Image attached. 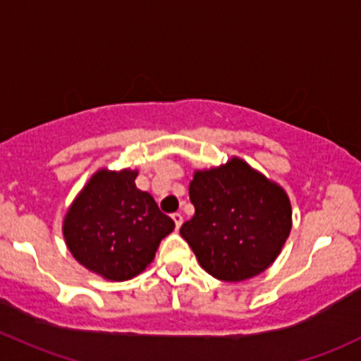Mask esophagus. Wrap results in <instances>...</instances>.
<instances>
[{
  "label": "esophagus",
  "mask_w": 361,
  "mask_h": 361,
  "mask_svg": "<svg viewBox=\"0 0 361 361\" xmlns=\"http://www.w3.org/2000/svg\"><path fill=\"white\" fill-rule=\"evenodd\" d=\"M171 217H173L174 224H176V229H178V228H180V226H181V223H183V216H181L180 212H174Z\"/></svg>",
  "instance_id": "1"
}]
</instances>
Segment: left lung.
I'll return each instance as SVG.
<instances>
[{
    "instance_id": "8db88e82",
    "label": "left lung",
    "mask_w": 361,
    "mask_h": 361,
    "mask_svg": "<svg viewBox=\"0 0 361 361\" xmlns=\"http://www.w3.org/2000/svg\"><path fill=\"white\" fill-rule=\"evenodd\" d=\"M193 217L180 228L199 264L221 281H245L269 267L291 231L290 199L241 159L197 171Z\"/></svg>"
}]
</instances>
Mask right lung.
Returning <instances> with one entry per match:
<instances>
[{"label": "right lung", "mask_w": 361, "mask_h": 361, "mask_svg": "<svg viewBox=\"0 0 361 361\" xmlns=\"http://www.w3.org/2000/svg\"><path fill=\"white\" fill-rule=\"evenodd\" d=\"M137 171L101 169L71 204L63 235L75 259L111 281L140 274L154 260L174 221L147 192L135 187Z\"/></svg>", "instance_id": "right-lung-1"}]
</instances>
